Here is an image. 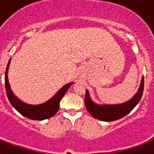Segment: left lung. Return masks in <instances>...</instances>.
<instances>
[{"mask_svg": "<svg viewBox=\"0 0 154 154\" xmlns=\"http://www.w3.org/2000/svg\"><path fill=\"white\" fill-rule=\"evenodd\" d=\"M143 87H144V80L143 77L138 92L131 100L121 105H114V106H99L93 103L89 97L88 91H86L85 105L88 112L96 119H100L102 121L117 120L128 115L137 106V104L139 103L143 96Z\"/></svg>", "mask_w": 154, "mask_h": 154, "instance_id": "left-lung-1", "label": "left lung"}]
</instances>
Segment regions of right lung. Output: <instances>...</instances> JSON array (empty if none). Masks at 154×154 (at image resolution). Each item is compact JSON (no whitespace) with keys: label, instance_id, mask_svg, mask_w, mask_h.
Listing matches in <instances>:
<instances>
[{"label":"right lung","instance_id":"right-lung-1","mask_svg":"<svg viewBox=\"0 0 154 154\" xmlns=\"http://www.w3.org/2000/svg\"><path fill=\"white\" fill-rule=\"evenodd\" d=\"M10 63H11V59L9 60L7 67L5 69V86L6 95H7L9 101L11 102L12 106L14 107L19 113L21 114L22 116H25L26 118H29V119H34V120H43V119H49L51 117H53L57 113V110L59 109L60 100H62V98L63 97L66 91L68 90V88L72 86V83H68L65 85L52 99H50L45 103L38 105V106L28 105V104L24 103L21 100H19L18 98L13 94L11 89L10 87V84L8 82V77H7Z\"/></svg>","mask_w":154,"mask_h":154}]
</instances>
